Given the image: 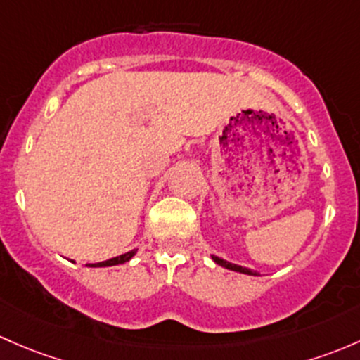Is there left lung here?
Returning <instances> with one entry per match:
<instances>
[{
  "instance_id": "left-lung-1",
  "label": "left lung",
  "mask_w": 360,
  "mask_h": 360,
  "mask_svg": "<svg viewBox=\"0 0 360 360\" xmlns=\"http://www.w3.org/2000/svg\"><path fill=\"white\" fill-rule=\"evenodd\" d=\"M210 257H212V260H214L215 264H219V266L224 267V269H229V271H234V272H241V274H248V276H260L257 271H252V269H248V267H243V266H238V264L229 262V260L221 259V257H217V255H210Z\"/></svg>"
}]
</instances>
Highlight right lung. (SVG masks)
<instances>
[{"instance_id":"obj_1","label":"right lung","mask_w":360,"mask_h":360,"mask_svg":"<svg viewBox=\"0 0 360 360\" xmlns=\"http://www.w3.org/2000/svg\"><path fill=\"white\" fill-rule=\"evenodd\" d=\"M136 252L138 250H131V252L127 253H122V255H117L113 257V259H108V260H103V262H94V264H86L88 267H112V266H119V264H126L129 262L132 257L136 255Z\"/></svg>"}]
</instances>
